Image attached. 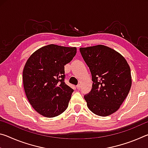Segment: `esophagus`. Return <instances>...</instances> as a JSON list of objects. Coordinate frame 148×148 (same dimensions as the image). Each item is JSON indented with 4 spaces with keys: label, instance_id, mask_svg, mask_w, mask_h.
Here are the masks:
<instances>
[{
    "label": "esophagus",
    "instance_id": "1",
    "mask_svg": "<svg viewBox=\"0 0 148 148\" xmlns=\"http://www.w3.org/2000/svg\"><path fill=\"white\" fill-rule=\"evenodd\" d=\"M76 88H77V89H80V85H79V84L77 85V86H76Z\"/></svg>",
    "mask_w": 148,
    "mask_h": 148
}]
</instances>
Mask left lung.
Returning <instances> with one entry per match:
<instances>
[{
    "label": "left lung",
    "instance_id": "obj_1",
    "mask_svg": "<svg viewBox=\"0 0 148 148\" xmlns=\"http://www.w3.org/2000/svg\"><path fill=\"white\" fill-rule=\"evenodd\" d=\"M91 71L92 89L85 95L89 109L97 116L116 112L125 101L132 84L131 69L118 52L103 45L80 47Z\"/></svg>",
    "mask_w": 148,
    "mask_h": 148
}]
</instances>
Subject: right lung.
Segmentation results:
<instances>
[{
  "mask_svg": "<svg viewBox=\"0 0 148 148\" xmlns=\"http://www.w3.org/2000/svg\"><path fill=\"white\" fill-rule=\"evenodd\" d=\"M76 53V47L49 44L36 50L23 71V87L32 108L46 117L64 112L74 90L64 82V65Z\"/></svg>",
  "mask_w": 148,
  "mask_h": 148,
  "instance_id": "right-lung-1",
  "label": "right lung"
}]
</instances>
